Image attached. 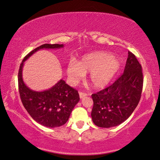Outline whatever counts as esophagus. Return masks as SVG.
Listing matches in <instances>:
<instances>
[{"instance_id": "34e87169", "label": "esophagus", "mask_w": 160, "mask_h": 160, "mask_svg": "<svg viewBox=\"0 0 160 160\" xmlns=\"http://www.w3.org/2000/svg\"><path fill=\"white\" fill-rule=\"evenodd\" d=\"M79 94H80V99H82L83 97H85L88 95V94L85 93V92H80Z\"/></svg>"}]
</instances>
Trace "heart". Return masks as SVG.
<instances>
[{"instance_id":"heart-1","label":"heart","mask_w":160,"mask_h":160,"mask_svg":"<svg viewBox=\"0 0 160 160\" xmlns=\"http://www.w3.org/2000/svg\"><path fill=\"white\" fill-rule=\"evenodd\" d=\"M121 67L118 58L109 53L98 51L86 54L78 63L70 62L67 68V74L70 82L75 84L90 72L89 81L94 88H104L117 73Z\"/></svg>"}]
</instances>
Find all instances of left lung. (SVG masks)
<instances>
[{"label":"left lung","mask_w":160,"mask_h":160,"mask_svg":"<svg viewBox=\"0 0 160 160\" xmlns=\"http://www.w3.org/2000/svg\"><path fill=\"white\" fill-rule=\"evenodd\" d=\"M142 85L141 65L128 51L123 73L112 85L92 94L94 123L101 128H111L125 121L138 104Z\"/></svg>","instance_id":"left-lung-1"}]
</instances>
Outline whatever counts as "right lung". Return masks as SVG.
<instances>
[{"label": "right lung", "mask_w": 160, "mask_h": 160, "mask_svg": "<svg viewBox=\"0 0 160 160\" xmlns=\"http://www.w3.org/2000/svg\"><path fill=\"white\" fill-rule=\"evenodd\" d=\"M63 44L41 45L29 53L22 60L18 72V88L21 101L29 114L37 123L48 128L64 125L72 109L80 101L78 92L60 80L52 88L42 92L30 90L22 79V68L29 56L42 48H59Z\"/></svg>", "instance_id": "right-lung-1"}]
</instances>
